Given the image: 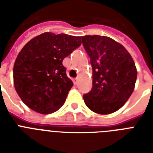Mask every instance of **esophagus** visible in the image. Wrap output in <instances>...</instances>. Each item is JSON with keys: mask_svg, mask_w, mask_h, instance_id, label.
Listing matches in <instances>:
<instances>
[{"mask_svg": "<svg viewBox=\"0 0 153 153\" xmlns=\"http://www.w3.org/2000/svg\"><path fill=\"white\" fill-rule=\"evenodd\" d=\"M73 82H74V85H77V84H78V79H74V80H73Z\"/></svg>", "mask_w": 153, "mask_h": 153, "instance_id": "34e87169", "label": "esophagus"}]
</instances>
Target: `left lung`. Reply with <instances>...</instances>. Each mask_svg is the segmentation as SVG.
Returning a JSON list of instances; mask_svg holds the SVG:
<instances>
[{"instance_id":"left-lung-1","label":"left lung","mask_w":153,"mask_h":153,"mask_svg":"<svg viewBox=\"0 0 153 153\" xmlns=\"http://www.w3.org/2000/svg\"><path fill=\"white\" fill-rule=\"evenodd\" d=\"M81 39L93 70V87L83 95L85 104L96 114L114 113L134 91L135 62L125 47L109 37L89 35Z\"/></svg>"}]
</instances>
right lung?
<instances>
[{"instance_id":"add662e5","label":"right lung","mask_w":153,"mask_h":153,"mask_svg":"<svg viewBox=\"0 0 153 153\" xmlns=\"http://www.w3.org/2000/svg\"><path fill=\"white\" fill-rule=\"evenodd\" d=\"M81 44L80 36L50 32L25 44L16 59L13 82L27 107L41 114H52L62 107L73 86L62 61Z\"/></svg>"}]
</instances>
